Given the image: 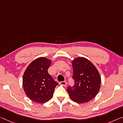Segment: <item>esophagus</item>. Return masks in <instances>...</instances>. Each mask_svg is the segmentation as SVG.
Segmentation results:
<instances>
[{
	"label": "esophagus",
	"instance_id": "34e87169",
	"mask_svg": "<svg viewBox=\"0 0 123 123\" xmlns=\"http://www.w3.org/2000/svg\"><path fill=\"white\" fill-rule=\"evenodd\" d=\"M60 84H61L62 85H63L64 86H66V85H67V82H66V81H61V82H60Z\"/></svg>",
	"mask_w": 123,
	"mask_h": 123
}]
</instances>
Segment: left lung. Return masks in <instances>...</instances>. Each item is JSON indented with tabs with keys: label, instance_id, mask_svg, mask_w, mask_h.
<instances>
[{
	"label": "left lung",
	"instance_id": "8db88e82",
	"mask_svg": "<svg viewBox=\"0 0 123 123\" xmlns=\"http://www.w3.org/2000/svg\"><path fill=\"white\" fill-rule=\"evenodd\" d=\"M74 81L67 90L72 100L83 104L96 96L100 89L101 77L95 66L86 58L79 57L72 61Z\"/></svg>",
	"mask_w": 123,
	"mask_h": 123
}]
</instances>
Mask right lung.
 Returning <instances> with one entry per match:
<instances>
[{
  "mask_svg": "<svg viewBox=\"0 0 123 123\" xmlns=\"http://www.w3.org/2000/svg\"><path fill=\"white\" fill-rule=\"evenodd\" d=\"M51 63V61L45 57L38 58L31 62L23 74V89L27 97L34 102H48L58 85L48 73Z\"/></svg>",
  "mask_w": 123,
  "mask_h": 123,
  "instance_id": "obj_1",
  "label": "right lung"
}]
</instances>
